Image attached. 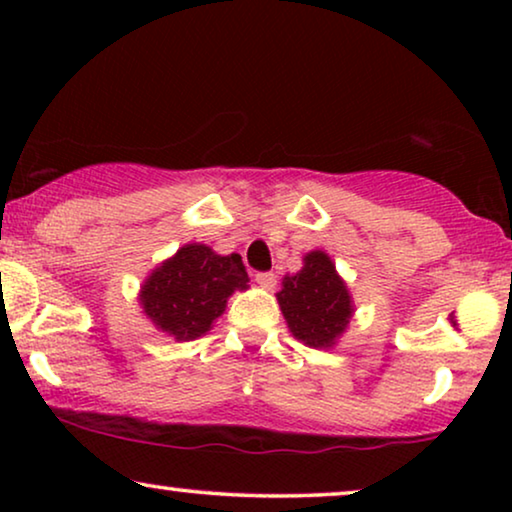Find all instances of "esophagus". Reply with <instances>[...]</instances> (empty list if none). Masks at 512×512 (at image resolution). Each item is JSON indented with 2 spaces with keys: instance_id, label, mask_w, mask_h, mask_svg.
Masks as SVG:
<instances>
[{
  "instance_id": "1",
  "label": "esophagus",
  "mask_w": 512,
  "mask_h": 512,
  "mask_svg": "<svg viewBox=\"0 0 512 512\" xmlns=\"http://www.w3.org/2000/svg\"><path fill=\"white\" fill-rule=\"evenodd\" d=\"M256 284L261 286V289H265V291H272V289H275V284H277V277L272 275V272H258Z\"/></svg>"
}]
</instances>
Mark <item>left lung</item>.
<instances>
[{
	"label": "left lung",
	"instance_id": "left-lung-1",
	"mask_svg": "<svg viewBox=\"0 0 512 512\" xmlns=\"http://www.w3.org/2000/svg\"><path fill=\"white\" fill-rule=\"evenodd\" d=\"M279 310L293 338L312 349H333L354 317V298L326 251L303 256L296 275H284Z\"/></svg>",
	"mask_w": 512,
	"mask_h": 512
}]
</instances>
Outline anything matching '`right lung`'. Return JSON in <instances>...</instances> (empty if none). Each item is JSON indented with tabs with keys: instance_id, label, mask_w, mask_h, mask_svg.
<instances>
[{
	"instance_id": "right-lung-1",
	"label": "right lung",
	"mask_w": 512,
	"mask_h": 512,
	"mask_svg": "<svg viewBox=\"0 0 512 512\" xmlns=\"http://www.w3.org/2000/svg\"><path fill=\"white\" fill-rule=\"evenodd\" d=\"M249 289L240 254L221 256L200 242L184 244L139 286V307L158 331L177 342L212 331L235 291Z\"/></svg>"
}]
</instances>
